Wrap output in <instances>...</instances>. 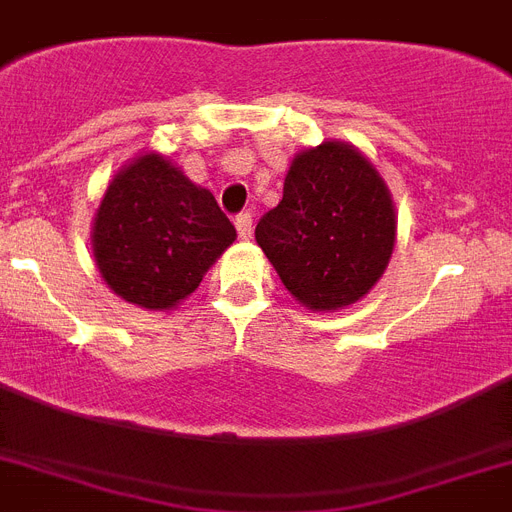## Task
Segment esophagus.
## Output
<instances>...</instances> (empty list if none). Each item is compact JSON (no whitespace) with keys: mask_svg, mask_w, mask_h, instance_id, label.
<instances>
[{"mask_svg":"<svg viewBox=\"0 0 512 512\" xmlns=\"http://www.w3.org/2000/svg\"><path fill=\"white\" fill-rule=\"evenodd\" d=\"M234 226H236V234H239V239H249V236H252V213L236 215Z\"/></svg>","mask_w":512,"mask_h":512,"instance_id":"1","label":"esophagus"}]
</instances>
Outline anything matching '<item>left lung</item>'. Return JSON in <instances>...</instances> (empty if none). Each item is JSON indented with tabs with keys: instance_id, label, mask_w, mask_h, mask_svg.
I'll return each mask as SVG.
<instances>
[{
	"instance_id": "1",
	"label": "left lung",
	"mask_w": 512,
	"mask_h": 512,
	"mask_svg": "<svg viewBox=\"0 0 512 512\" xmlns=\"http://www.w3.org/2000/svg\"><path fill=\"white\" fill-rule=\"evenodd\" d=\"M394 205L357 149L323 141L294 157L284 199L255 228L284 286L310 310L352 305L376 284L394 249Z\"/></svg>"
}]
</instances>
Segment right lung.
Returning a JSON list of instances; mask_svg holds the SVG:
<instances>
[{
	"instance_id": "add662e5",
	"label": "right lung",
	"mask_w": 512,
	"mask_h": 512,
	"mask_svg": "<svg viewBox=\"0 0 512 512\" xmlns=\"http://www.w3.org/2000/svg\"><path fill=\"white\" fill-rule=\"evenodd\" d=\"M234 239L213 194L160 155L120 170L94 218L99 273L118 297L147 310L189 297Z\"/></svg>"
}]
</instances>
